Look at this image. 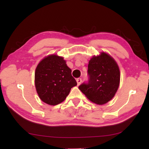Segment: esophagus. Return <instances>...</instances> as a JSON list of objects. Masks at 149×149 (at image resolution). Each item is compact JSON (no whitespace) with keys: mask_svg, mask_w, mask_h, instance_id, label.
I'll use <instances>...</instances> for the list:
<instances>
[{"mask_svg":"<svg viewBox=\"0 0 149 149\" xmlns=\"http://www.w3.org/2000/svg\"><path fill=\"white\" fill-rule=\"evenodd\" d=\"M76 81H77V85L79 86V85H80V84L81 83L82 79L81 78H77Z\"/></svg>","mask_w":149,"mask_h":149,"instance_id":"34e87169","label":"esophagus"}]
</instances>
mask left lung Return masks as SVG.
Wrapping results in <instances>:
<instances>
[{
  "label": "left lung",
  "instance_id": "left-lung-1",
  "mask_svg": "<svg viewBox=\"0 0 149 149\" xmlns=\"http://www.w3.org/2000/svg\"><path fill=\"white\" fill-rule=\"evenodd\" d=\"M89 80L79 86L91 102L102 105L115 96L120 84V74L118 65L105 52L94 56L88 66Z\"/></svg>",
  "mask_w": 149,
  "mask_h": 149
}]
</instances>
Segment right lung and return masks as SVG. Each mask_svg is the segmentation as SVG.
<instances>
[{"label": "right lung", "mask_w": 149, "mask_h": 149, "mask_svg": "<svg viewBox=\"0 0 149 149\" xmlns=\"http://www.w3.org/2000/svg\"><path fill=\"white\" fill-rule=\"evenodd\" d=\"M71 72L63 57L52 54L43 59L34 74L36 89L40 99L51 106L64 101L71 88L77 85Z\"/></svg>", "instance_id": "1"}]
</instances>
